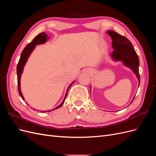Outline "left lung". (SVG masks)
I'll return each mask as SVG.
<instances>
[{"mask_svg":"<svg viewBox=\"0 0 156 156\" xmlns=\"http://www.w3.org/2000/svg\"><path fill=\"white\" fill-rule=\"evenodd\" d=\"M107 34L112 38V47L114 49L110 54L114 61H121L123 64L130 68L135 74L140 84V75L139 73V60L131 41L113 30H108ZM91 88V87H90ZM91 92V90H90ZM135 98V97H134ZM134 98L133 99V101ZM131 102V103H132Z\"/></svg>","mask_w":156,"mask_h":156,"instance_id":"8db88e82","label":"left lung"}]
</instances>
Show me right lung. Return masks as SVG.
<instances>
[{
  "label": "right lung",
  "instance_id": "right-lung-1",
  "mask_svg": "<svg viewBox=\"0 0 156 156\" xmlns=\"http://www.w3.org/2000/svg\"><path fill=\"white\" fill-rule=\"evenodd\" d=\"M48 39H49V36L45 34V32H41V33H40V34H39L37 36H36L34 37V39L33 40L30 44H28L25 47V49H23V51H22L21 56H20V60H19V62H18L17 66V75L18 92H19V94H20V96L23 99V100H25V98H24V97H23V94L21 93V75H22L23 72V68H24L25 66V64H26V63L27 62V60H28V58H29L30 54L32 53V52L33 51V50L35 49L36 45L45 44V42L48 41ZM74 82H75V81H73L72 83H71V84L69 86V87L68 88L66 93L65 97L64 98L62 102L61 103V104H60L58 106H57L56 107H55V108H53V109H51V110H49V111H41V112H47V111L49 112V111H51L55 110V109H57V108L62 107V105L64 104L66 98V96L68 95V90L70 88V87L72 85L73 83ZM37 111H39L37 110Z\"/></svg>",
  "mask_w": 156,
  "mask_h": 156
}]
</instances>
